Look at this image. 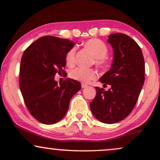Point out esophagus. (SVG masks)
I'll return each instance as SVG.
<instances>
[{
	"instance_id": "obj_1",
	"label": "esophagus",
	"mask_w": 160,
	"mask_h": 160,
	"mask_svg": "<svg viewBox=\"0 0 160 160\" xmlns=\"http://www.w3.org/2000/svg\"><path fill=\"white\" fill-rule=\"evenodd\" d=\"M81 86H82V88H87V87H88V85H87V84H85V83H82V84H81Z\"/></svg>"
}]
</instances>
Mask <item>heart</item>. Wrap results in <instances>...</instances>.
<instances>
[{"label": "heart", "instance_id": "heart-1", "mask_svg": "<svg viewBox=\"0 0 160 160\" xmlns=\"http://www.w3.org/2000/svg\"><path fill=\"white\" fill-rule=\"evenodd\" d=\"M85 47L90 50L92 55L96 58V63L99 66H104L106 63L105 57L108 54V48L107 45L98 39H91L84 43ZM76 48L72 47L68 51L66 55V63L72 65L75 63ZM70 77L72 79L80 81L82 83H88L90 80L96 79L98 76L97 70L92 68H85L78 67L70 71Z\"/></svg>", "mask_w": 160, "mask_h": 160}]
</instances>
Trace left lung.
<instances>
[{
  "label": "left lung",
  "mask_w": 160,
  "mask_h": 160,
  "mask_svg": "<svg viewBox=\"0 0 160 160\" xmlns=\"http://www.w3.org/2000/svg\"><path fill=\"white\" fill-rule=\"evenodd\" d=\"M107 42L113 47V62L99 82L111 88L105 91L96 87L90 106L101 122L114 123L127 117L136 104L145 81V61L141 48L128 35L112 34Z\"/></svg>",
  "instance_id": "1"
}]
</instances>
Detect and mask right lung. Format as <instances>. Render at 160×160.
<instances>
[{
  "label": "right lung",
  "instance_id": "right-lung-1",
  "mask_svg": "<svg viewBox=\"0 0 160 160\" xmlns=\"http://www.w3.org/2000/svg\"><path fill=\"white\" fill-rule=\"evenodd\" d=\"M74 42L53 36L40 37L24 51L20 67L19 85L32 116L44 124L63 118L70 99L81 89L77 80L67 78L58 85L56 74L64 73L66 55Z\"/></svg>",
  "mask_w": 160,
  "mask_h": 160
}]
</instances>
